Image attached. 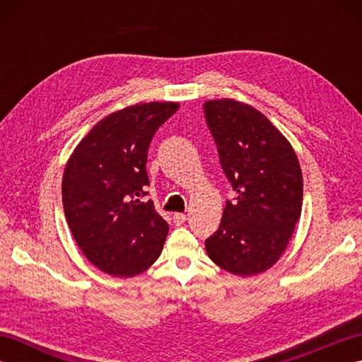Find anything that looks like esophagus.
I'll return each mask as SVG.
<instances>
[{
	"mask_svg": "<svg viewBox=\"0 0 362 362\" xmlns=\"http://www.w3.org/2000/svg\"><path fill=\"white\" fill-rule=\"evenodd\" d=\"M173 219H174V224L180 226V224H183V222L187 221V214H183V213H174Z\"/></svg>",
	"mask_w": 362,
	"mask_h": 362,
	"instance_id": "esophagus-1",
	"label": "esophagus"
}]
</instances>
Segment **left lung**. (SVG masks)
I'll use <instances>...</instances> for the list:
<instances>
[{
  "label": "left lung",
  "mask_w": 362,
  "mask_h": 362,
  "mask_svg": "<svg viewBox=\"0 0 362 362\" xmlns=\"http://www.w3.org/2000/svg\"><path fill=\"white\" fill-rule=\"evenodd\" d=\"M221 166L235 191L205 249L235 275L275 264L294 233L303 197L302 169L280 130L253 107L219 99L204 104Z\"/></svg>",
  "instance_id": "left-lung-1"
}]
</instances>
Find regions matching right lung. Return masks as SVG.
<instances>
[{
  "instance_id": "add662e5",
  "label": "right lung",
  "mask_w": 362,
  "mask_h": 362,
  "mask_svg": "<svg viewBox=\"0 0 362 362\" xmlns=\"http://www.w3.org/2000/svg\"><path fill=\"white\" fill-rule=\"evenodd\" d=\"M177 103L126 107L101 119L68 160L62 182L65 218L91 264L135 276L156 263L169 226L148 196L146 163L158 127Z\"/></svg>"
}]
</instances>
